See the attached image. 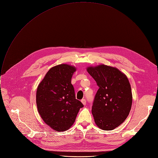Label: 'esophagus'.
Here are the masks:
<instances>
[{"label": "esophagus", "instance_id": "1", "mask_svg": "<svg viewBox=\"0 0 158 158\" xmlns=\"http://www.w3.org/2000/svg\"><path fill=\"white\" fill-rule=\"evenodd\" d=\"M81 102H82V103L85 106V104H86V100L85 99H82L81 100Z\"/></svg>", "mask_w": 158, "mask_h": 158}]
</instances>
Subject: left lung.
Masks as SVG:
<instances>
[{"instance_id":"1","label":"left lung","mask_w":158,"mask_h":158,"mask_svg":"<svg viewBox=\"0 0 158 158\" xmlns=\"http://www.w3.org/2000/svg\"><path fill=\"white\" fill-rule=\"evenodd\" d=\"M87 71L99 87L92 107L95 123L102 130H113L126 120L131 108L128 79L117 68L104 64L89 67Z\"/></svg>"}]
</instances>
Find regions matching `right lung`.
I'll return each instance as SVG.
<instances>
[{
    "label": "right lung",
    "instance_id": "obj_1",
    "mask_svg": "<svg viewBox=\"0 0 158 158\" xmlns=\"http://www.w3.org/2000/svg\"><path fill=\"white\" fill-rule=\"evenodd\" d=\"M74 67L67 64L54 66L38 85L36 103L43 121L53 129L64 131L74 124L82 103L76 99L71 78Z\"/></svg>",
    "mask_w": 158,
    "mask_h": 158
}]
</instances>
